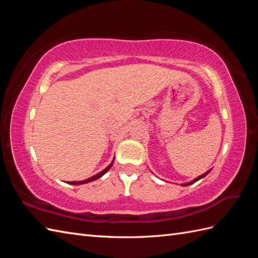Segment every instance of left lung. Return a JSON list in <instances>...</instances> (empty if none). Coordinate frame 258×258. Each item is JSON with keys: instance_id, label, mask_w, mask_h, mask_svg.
Instances as JSON below:
<instances>
[{"instance_id": "8db88e82", "label": "left lung", "mask_w": 258, "mask_h": 258, "mask_svg": "<svg viewBox=\"0 0 258 258\" xmlns=\"http://www.w3.org/2000/svg\"><path fill=\"white\" fill-rule=\"evenodd\" d=\"M211 171H212V169H210V171H207L206 173H204V174H203V175H201V176H199V177H197V178L193 179V180H191V182H188V183H186V184H182V185H183V186H188V185H190V184H193V183L197 182V180H200L201 178H203V177H205V176H206V175H207L208 173H210Z\"/></svg>"}]
</instances>
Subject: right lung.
<instances>
[{
    "mask_svg": "<svg viewBox=\"0 0 258 258\" xmlns=\"http://www.w3.org/2000/svg\"><path fill=\"white\" fill-rule=\"evenodd\" d=\"M113 163H114V161L109 164V165L105 168V169H103V171L101 172V173H98V174H96V175H94V176H92V177H90V178H87V179H84V180H80V182H70L69 184H72V185H81V184H85V183H89V182H92V180H95V179H97V178H100V177H102L104 174H105L109 168L112 167V165H113Z\"/></svg>",
    "mask_w": 258,
    "mask_h": 258,
    "instance_id": "add662e5",
    "label": "right lung"
}]
</instances>
